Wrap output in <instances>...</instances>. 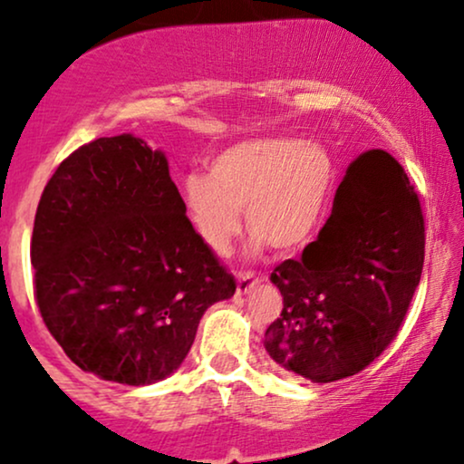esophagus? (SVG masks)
Segmentation results:
<instances>
[{"mask_svg": "<svg viewBox=\"0 0 464 464\" xmlns=\"http://www.w3.org/2000/svg\"><path fill=\"white\" fill-rule=\"evenodd\" d=\"M259 276L253 273H237V295H248L255 285H259Z\"/></svg>", "mask_w": 464, "mask_h": 464, "instance_id": "34e87169", "label": "esophagus"}]
</instances>
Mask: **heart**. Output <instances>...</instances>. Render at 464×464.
Returning a JSON list of instances; mask_svg holds the SVG:
<instances>
[{
    "label": "heart",
    "mask_w": 464,
    "mask_h": 464,
    "mask_svg": "<svg viewBox=\"0 0 464 464\" xmlns=\"http://www.w3.org/2000/svg\"><path fill=\"white\" fill-rule=\"evenodd\" d=\"M211 174L180 180V205L207 248L225 255L242 227L253 250L264 244L296 253L321 231L335 189V161L316 141L292 135L253 137L211 159Z\"/></svg>",
    "instance_id": "heart-1"
}]
</instances>
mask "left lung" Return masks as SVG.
<instances>
[{
  "label": "left lung",
  "instance_id": "8db88e82",
  "mask_svg": "<svg viewBox=\"0 0 464 464\" xmlns=\"http://www.w3.org/2000/svg\"><path fill=\"white\" fill-rule=\"evenodd\" d=\"M423 253V214L403 168L386 150L362 152L316 242L270 275L284 296L266 329L270 358L314 384L366 369L406 316Z\"/></svg>",
  "mask_w": 464,
  "mask_h": 464
}]
</instances>
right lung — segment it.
<instances>
[{
    "instance_id": "obj_1",
    "label": "right lung",
    "mask_w": 464,
    "mask_h": 464,
    "mask_svg": "<svg viewBox=\"0 0 464 464\" xmlns=\"http://www.w3.org/2000/svg\"><path fill=\"white\" fill-rule=\"evenodd\" d=\"M44 323L100 380L157 384L188 358L202 314L236 295L188 222L168 157L100 137L45 185L30 248Z\"/></svg>"
}]
</instances>
